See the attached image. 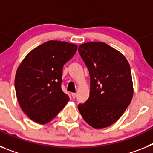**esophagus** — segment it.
<instances>
[{
    "mask_svg": "<svg viewBox=\"0 0 153 153\" xmlns=\"http://www.w3.org/2000/svg\"><path fill=\"white\" fill-rule=\"evenodd\" d=\"M71 95H72V97H73V98H76V93H73L72 94H71Z\"/></svg>",
    "mask_w": 153,
    "mask_h": 153,
    "instance_id": "obj_1",
    "label": "esophagus"
}]
</instances>
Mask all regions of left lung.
Returning a JSON list of instances; mask_svg holds the SVG:
<instances>
[{
    "label": "left lung",
    "mask_w": 153,
    "mask_h": 153,
    "mask_svg": "<svg viewBox=\"0 0 153 153\" xmlns=\"http://www.w3.org/2000/svg\"><path fill=\"white\" fill-rule=\"evenodd\" d=\"M78 51L90 76V97L78 109L92 127L106 128L117 122L132 100L130 67L121 53L102 42L85 43Z\"/></svg>",
    "instance_id": "1"
}]
</instances>
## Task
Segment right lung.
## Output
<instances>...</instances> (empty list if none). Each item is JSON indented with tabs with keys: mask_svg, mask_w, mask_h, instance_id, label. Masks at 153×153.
Instances as JSON below:
<instances>
[{
	"mask_svg": "<svg viewBox=\"0 0 153 153\" xmlns=\"http://www.w3.org/2000/svg\"><path fill=\"white\" fill-rule=\"evenodd\" d=\"M77 46L49 40L26 56L17 68L15 90L23 112L34 122L45 124L68 102L61 89L63 65L74 56Z\"/></svg>",
	"mask_w": 153,
	"mask_h": 153,
	"instance_id": "right-lung-1",
	"label": "right lung"
}]
</instances>
